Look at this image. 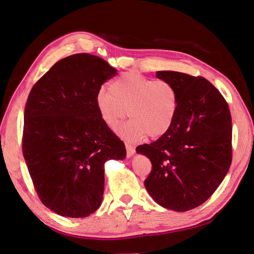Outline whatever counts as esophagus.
<instances>
[{"label": "esophagus", "instance_id": "1", "mask_svg": "<svg viewBox=\"0 0 254 254\" xmlns=\"http://www.w3.org/2000/svg\"><path fill=\"white\" fill-rule=\"evenodd\" d=\"M126 150H127V157H131L133 154L135 153L134 147L131 146V145H129V144H126Z\"/></svg>", "mask_w": 254, "mask_h": 254}]
</instances>
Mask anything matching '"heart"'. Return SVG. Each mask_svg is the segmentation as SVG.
Returning <instances> with one entry per match:
<instances>
[{
	"label": "heart",
	"mask_w": 254,
	"mask_h": 254,
	"mask_svg": "<svg viewBox=\"0 0 254 254\" xmlns=\"http://www.w3.org/2000/svg\"><path fill=\"white\" fill-rule=\"evenodd\" d=\"M96 106L101 121L116 129L128 116L131 121L119 129L129 142L163 137L169 131L178 112L179 96L168 80L146 77L140 73H125L110 84L109 91L100 89Z\"/></svg>",
	"instance_id": "b5f03b06"
}]
</instances>
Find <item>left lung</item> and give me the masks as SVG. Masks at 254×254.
I'll list each match as a JSON object with an SVG mask.
<instances>
[{
    "label": "left lung",
    "instance_id": "obj_1",
    "mask_svg": "<svg viewBox=\"0 0 254 254\" xmlns=\"http://www.w3.org/2000/svg\"><path fill=\"white\" fill-rule=\"evenodd\" d=\"M175 86L178 112L169 131L135 151L150 158L144 185L166 209L184 212L205 202L218 189L232 164V116L227 102L201 76L158 71Z\"/></svg>",
    "mask_w": 254,
    "mask_h": 254
}]
</instances>
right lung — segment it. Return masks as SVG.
I'll use <instances>...</instances> for the list:
<instances>
[{
	"mask_svg": "<svg viewBox=\"0 0 254 254\" xmlns=\"http://www.w3.org/2000/svg\"><path fill=\"white\" fill-rule=\"evenodd\" d=\"M116 73L102 58L75 54L56 63L30 91L23 157L43 205L59 215L94 213L102 202L104 164L126 157L96 106L97 92Z\"/></svg>",
	"mask_w": 254,
	"mask_h": 254,
	"instance_id": "obj_1",
	"label": "right lung"
}]
</instances>
